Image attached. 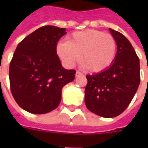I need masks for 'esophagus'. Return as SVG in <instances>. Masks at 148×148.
Returning a JSON list of instances; mask_svg holds the SVG:
<instances>
[{
    "instance_id": "34e87169",
    "label": "esophagus",
    "mask_w": 148,
    "mask_h": 148,
    "mask_svg": "<svg viewBox=\"0 0 148 148\" xmlns=\"http://www.w3.org/2000/svg\"><path fill=\"white\" fill-rule=\"evenodd\" d=\"M82 74L81 73L80 71H77L76 74H75V76H76V77H79V76H82Z\"/></svg>"
}]
</instances>
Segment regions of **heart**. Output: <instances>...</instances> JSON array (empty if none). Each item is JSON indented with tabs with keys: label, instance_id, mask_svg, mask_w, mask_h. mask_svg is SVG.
I'll list each match as a JSON object with an SVG mask.
<instances>
[{
	"label": "heart",
	"instance_id": "b5f03b06",
	"mask_svg": "<svg viewBox=\"0 0 148 148\" xmlns=\"http://www.w3.org/2000/svg\"><path fill=\"white\" fill-rule=\"evenodd\" d=\"M117 45L112 35L95 29L77 32L57 44L56 52L62 63L72 67L81 60L84 66L92 72L108 69L115 60Z\"/></svg>",
	"mask_w": 148,
	"mask_h": 148
}]
</instances>
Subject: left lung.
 <instances>
[{"label": "left lung", "mask_w": 148, "mask_h": 148, "mask_svg": "<svg viewBox=\"0 0 148 148\" xmlns=\"http://www.w3.org/2000/svg\"><path fill=\"white\" fill-rule=\"evenodd\" d=\"M116 41L114 62L99 74L86 75L85 104L100 116H117L127 109L136 93L140 82V59L128 39L109 28Z\"/></svg>", "instance_id": "1"}]
</instances>
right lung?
Wrapping results in <instances>:
<instances>
[{"label": "right lung", "mask_w": 148, "mask_h": 148, "mask_svg": "<svg viewBox=\"0 0 148 148\" xmlns=\"http://www.w3.org/2000/svg\"><path fill=\"white\" fill-rule=\"evenodd\" d=\"M65 28L43 26L17 45L9 66L10 89L16 102L34 114L55 109L62 98V89L73 82L75 70L62 66L56 47Z\"/></svg>", "instance_id": "add662e5"}]
</instances>
